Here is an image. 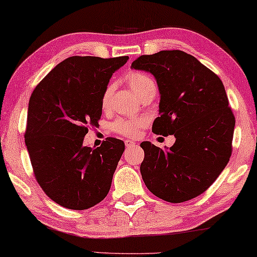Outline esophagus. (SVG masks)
Masks as SVG:
<instances>
[{"label": "esophagus", "instance_id": "1", "mask_svg": "<svg viewBox=\"0 0 257 257\" xmlns=\"http://www.w3.org/2000/svg\"><path fill=\"white\" fill-rule=\"evenodd\" d=\"M124 145H125V148H134L136 145V143L133 141L127 140V141H124Z\"/></svg>", "mask_w": 257, "mask_h": 257}]
</instances>
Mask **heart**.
I'll list each match as a JSON object with an SVG mask.
<instances>
[{
  "instance_id": "heart-1",
  "label": "heart",
  "mask_w": 257,
  "mask_h": 257,
  "mask_svg": "<svg viewBox=\"0 0 257 257\" xmlns=\"http://www.w3.org/2000/svg\"><path fill=\"white\" fill-rule=\"evenodd\" d=\"M125 82L129 84L132 90L135 92L136 95L141 98L142 95L148 93H156L157 84L151 76L142 71H130L125 77ZM113 87L112 85H108L105 89L104 93H102L101 98V105L102 107H107L109 102L110 94H112ZM145 125V118L143 117H129V118H117L113 122L112 129L116 134L124 137H136L139 135L140 129H142Z\"/></svg>"
}]
</instances>
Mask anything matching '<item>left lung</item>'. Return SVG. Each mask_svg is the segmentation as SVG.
Segmentation results:
<instances>
[{"label": "left lung", "mask_w": 257, "mask_h": 257, "mask_svg": "<svg viewBox=\"0 0 257 257\" xmlns=\"http://www.w3.org/2000/svg\"><path fill=\"white\" fill-rule=\"evenodd\" d=\"M132 68L155 76L160 92L157 135H174L164 151L141 143V174L148 189L170 203H182L204 193L232 155L235 117L220 78L193 55L162 51L141 55Z\"/></svg>", "instance_id": "8db88e82"}]
</instances>
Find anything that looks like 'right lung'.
Returning a JSON list of instances; mask_svg holds the SVG:
<instances>
[{"instance_id":"right-lung-1","label":"right lung","mask_w":257,"mask_h":257,"mask_svg":"<svg viewBox=\"0 0 257 257\" xmlns=\"http://www.w3.org/2000/svg\"><path fill=\"white\" fill-rule=\"evenodd\" d=\"M128 59L70 56L31 94L24 137L34 178L64 208L89 209L108 194L124 143L107 137L92 149L83 140L100 120L109 78Z\"/></svg>"}]
</instances>
